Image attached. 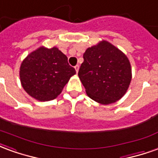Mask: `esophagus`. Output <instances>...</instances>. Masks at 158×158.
Instances as JSON below:
<instances>
[{
    "label": "esophagus",
    "mask_w": 158,
    "mask_h": 158,
    "mask_svg": "<svg viewBox=\"0 0 158 158\" xmlns=\"http://www.w3.org/2000/svg\"><path fill=\"white\" fill-rule=\"evenodd\" d=\"M74 69H75V70H76V73H78V71H79V66L76 65L75 67H74Z\"/></svg>",
    "instance_id": "1"
}]
</instances>
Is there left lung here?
I'll return each instance as SVG.
<instances>
[{
	"label": "left lung",
	"instance_id": "1",
	"mask_svg": "<svg viewBox=\"0 0 158 158\" xmlns=\"http://www.w3.org/2000/svg\"><path fill=\"white\" fill-rule=\"evenodd\" d=\"M83 57L78 75L87 95L104 105L118 101L131 81L128 57L105 40L87 49Z\"/></svg>",
	"mask_w": 158,
	"mask_h": 158
}]
</instances>
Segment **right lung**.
I'll use <instances>...</instances> for the list:
<instances>
[{
  "instance_id": "right-lung-1",
  "label": "right lung",
  "mask_w": 158,
  "mask_h": 158,
  "mask_svg": "<svg viewBox=\"0 0 158 158\" xmlns=\"http://www.w3.org/2000/svg\"><path fill=\"white\" fill-rule=\"evenodd\" d=\"M74 68L56 47H40L30 53L20 67V80L29 96L40 102L55 99L74 75Z\"/></svg>"
}]
</instances>
